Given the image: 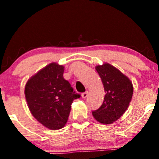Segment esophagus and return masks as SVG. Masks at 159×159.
Listing matches in <instances>:
<instances>
[{"label":"esophagus","instance_id":"34e87169","mask_svg":"<svg viewBox=\"0 0 159 159\" xmlns=\"http://www.w3.org/2000/svg\"><path fill=\"white\" fill-rule=\"evenodd\" d=\"M88 95H89V92H88V91H85V92L81 94V97H82V98H86L88 97Z\"/></svg>","mask_w":159,"mask_h":159}]
</instances>
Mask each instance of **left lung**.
Listing matches in <instances>:
<instances>
[{"label": "left lung", "mask_w": 159, "mask_h": 159, "mask_svg": "<svg viewBox=\"0 0 159 159\" xmlns=\"http://www.w3.org/2000/svg\"><path fill=\"white\" fill-rule=\"evenodd\" d=\"M95 69L102 78L105 95L102 106L92 111V115L100 123L111 124L127 110L132 98V83L127 76L108 63L98 65Z\"/></svg>", "instance_id": "1"}]
</instances>
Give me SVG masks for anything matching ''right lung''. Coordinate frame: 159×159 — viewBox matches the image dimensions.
<instances>
[{
  "label": "right lung",
  "instance_id": "obj_1",
  "mask_svg": "<svg viewBox=\"0 0 159 159\" xmlns=\"http://www.w3.org/2000/svg\"><path fill=\"white\" fill-rule=\"evenodd\" d=\"M64 70L63 65L53 62L32 76L25 85V98L30 113L51 130L65 125L72 102L81 97L64 78Z\"/></svg>",
  "mask_w": 159,
  "mask_h": 159
}]
</instances>
